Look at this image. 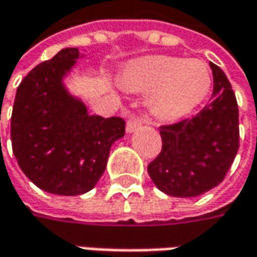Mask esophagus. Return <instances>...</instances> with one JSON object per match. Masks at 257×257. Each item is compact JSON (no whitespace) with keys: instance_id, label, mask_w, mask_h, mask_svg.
<instances>
[{"instance_id":"esophagus-1","label":"esophagus","mask_w":257,"mask_h":257,"mask_svg":"<svg viewBox=\"0 0 257 257\" xmlns=\"http://www.w3.org/2000/svg\"><path fill=\"white\" fill-rule=\"evenodd\" d=\"M143 124V118L140 115H133L128 121H127V125H125V130L127 133H132V132H136L142 127Z\"/></svg>"}]
</instances>
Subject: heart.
<instances>
[{
	"instance_id": "b5f03b06",
	"label": "heart",
	"mask_w": 257,
	"mask_h": 257,
	"mask_svg": "<svg viewBox=\"0 0 257 257\" xmlns=\"http://www.w3.org/2000/svg\"><path fill=\"white\" fill-rule=\"evenodd\" d=\"M121 81L127 90L150 93L149 104L156 115L177 118L206 98L212 77L199 60L147 57L127 65Z\"/></svg>"
}]
</instances>
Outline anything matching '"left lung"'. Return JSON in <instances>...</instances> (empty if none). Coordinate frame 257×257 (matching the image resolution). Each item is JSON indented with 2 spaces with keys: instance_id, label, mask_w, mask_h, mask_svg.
<instances>
[{
  "instance_id": "8db88e82",
  "label": "left lung",
  "mask_w": 257,
  "mask_h": 257,
  "mask_svg": "<svg viewBox=\"0 0 257 257\" xmlns=\"http://www.w3.org/2000/svg\"><path fill=\"white\" fill-rule=\"evenodd\" d=\"M212 101L192 118L160 125L162 152L149 164L169 196L194 197L220 184L239 150V108L226 74L210 63Z\"/></svg>"
}]
</instances>
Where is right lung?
<instances>
[{"label":"right lung","instance_id":"right-lung-1","mask_svg":"<svg viewBox=\"0 0 257 257\" xmlns=\"http://www.w3.org/2000/svg\"><path fill=\"white\" fill-rule=\"evenodd\" d=\"M78 57V48H64L33 68L17 88L11 115L18 166L35 186L61 196L91 190L125 133L121 117L90 115L65 90L63 78Z\"/></svg>","mask_w":257,"mask_h":257}]
</instances>
